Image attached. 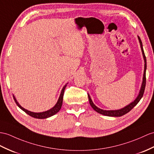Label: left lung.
Returning <instances> with one entry per match:
<instances>
[{"mask_svg":"<svg viewBox=\"0 0 154 154\" xmlns=\"http://www.w3.org/2000/svg\"><path fill=\"white\" fill-rule=\"evenodd\" d=\"M138 39L139 40L140 42V48H141V50L142 52V55H143V58L144 60V75H143V80H142V85H141V88L140 90V92L138 93V95L137 96V97L136 98V99L134 100L133 102L131 103L128 105L125 106L124 108H122V109L119 110H104L103 109H100V108H98L97 106H96L94 103H93V101L90 97L89 95L88 94V99L89 100V104L94 109V110H95L98 113L103 114L104 116H112V117H119V116H122L123 115H125V114L128 113L129 111H131L133 108L137 104H138V103L139 102L140 100L142 99V96L144 95V89H145V86H146V57L144 54V50H143V47H142V41L140 38V37L138 36Z\"/></svg>","mask_w":154,"mask_h":154,"instance_id":"8db88e82","label":"left lung"}]
</instances>
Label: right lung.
<instances>
[{"mask_svg": "<svg viewBox=\"0 0 154 154\" xmlns=\"http://www.w3.org/2000/svg\"><path fill=\"white\" fill-rule=\"evenodd\" d=\"M66 86V84L65 85H64V87L63 88V89L61 90V94H60L59 99H58L57 102V103H56L55 105L49 110L45 111V112H31V111H29L27 110H26V109H25L24 108L22 107L20 104L18 103L16 99L15 98L14 95H13V97H14V99L15 100V102H16L17 105L19 107H20L22 110H23L25 112V113H27L28 115L32 116V118H37V119H46V118H48L49 117H51V116L55 115V114H57V112L60 110V109H61V108L62 106V104H63V95H64V91H65Z\"/></svg>", "mask_w": 154, "mask_h": 154, "instance_id": "1", "label": "right lung"}]
</instances>
